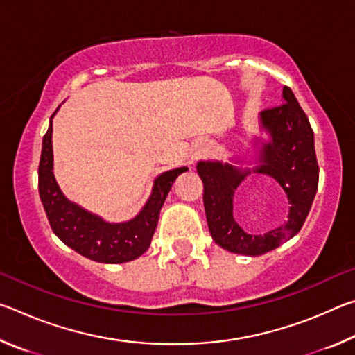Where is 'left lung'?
I'll list each match as a JSON object with an SVG mask.
<instances>
[{"mask_svg": "<svg viewBox=\"0 0 355 355\" xmlns=\"http://www.w3.org/2000/svg\"><path fill=\"white\" fill-rule=\"evenodd\" d=\"M282 98L284 103L260 114L261 128L268 131L269 141L261 142L254 169H239L220 161L197 163L209 233L216 244L233 254L254 257L279 248L302 228L315 199L320 167L313 130L290 87H284ZM252 171L275 179L291 203L286 224L264 236L245 234L232 218V196Z\"/></svg>", "mask_w": 355, "mask_h": 355, "instance_id": "left-lung-1", "label": "left lung"}]
</instances>
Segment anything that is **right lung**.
I'll return each mask as SVG.
<instances>
[{
	"mask_svg": "<svg viewBox=\"0 0 355 355\" xmlns=\"http://www.w3.org/2000/svg\"><path fill=\"white\" fill-rule=\"evenodd\" d=\"M51 135L53 122L50 120V127L42 141L39 194L55 235L78 254L98 263H125L141 257L152 241L159 211L173 182L180 173L188 171V167H178L156 177L152 194L139 214L131 220L111 224L70 202L59 189L53 173Z\"/></svg>",
	"mask_w": 355,
	"mask_h": 355,
	"instance_id": "1",
	"label": "right lung"
}]
</instances>
